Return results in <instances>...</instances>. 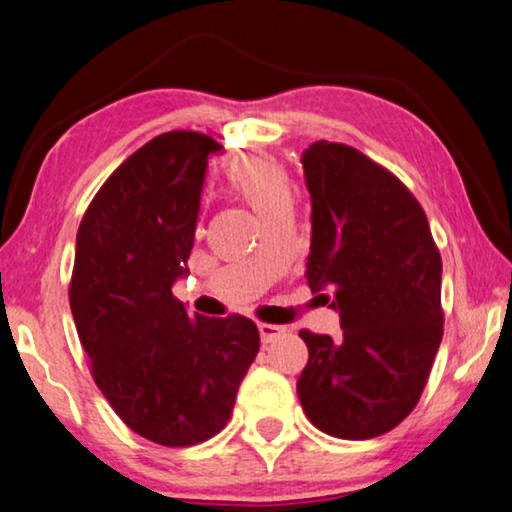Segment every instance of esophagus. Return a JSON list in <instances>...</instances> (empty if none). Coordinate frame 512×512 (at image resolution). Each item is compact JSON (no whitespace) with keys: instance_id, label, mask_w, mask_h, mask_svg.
Segmentation results:
<instances>
[{"instance_id":"1","label":"esophagus","mask_w":512,"mask_h":512,"mask_svg":"<svg viewBox=\"0 0 512 512\" xmlns=\"http://www.w3.org/2000/svg\"><path fill=\"white\" fill-rule=\"evenodd\" d=\"M287 332V329L280 325H271V323H259V336H262V343H273L280 339V336Z\"/></svg>"}]
</instances>
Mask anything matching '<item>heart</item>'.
<instances>
[{
	"label": "heart",
	"mask_w": 512,
	"mask_h": 512,
	"mask_svg": "<svg viewBox=\"0 0 512 512\" xmlns=\"http://www.w3.org/2000/svg\"><path fill=\"white\" fill-rule=\"evenodd\" d=\"M225 183L232 194L253 207L262 219L280 210H291L293 205V180L289 171L264 155L232 160L225 169Z\"/></svg>",
	"instance_id": "1"
}]
</instances>
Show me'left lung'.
Returning <instances> with one entry per match:
<instances>
[{
  "label": "left lung",
  "mask_w": 512,
  "mask_h": 512,
  "mask_svg": "<svg viewBox=\"0 0 512 512\" xmlns=\"http://www.w3.org/2000/svg\"><path fill=\"white\" fill-rule=\"evenodd\" d=\"M311 194L307 282L341 316V339L302 329L298 397L309 422L343 440L397 427L443 341V259L427 214L400 178L348 144L302 153Z\"/></svg>",
  "instance_id": "8db88e82"
}]
</instances>
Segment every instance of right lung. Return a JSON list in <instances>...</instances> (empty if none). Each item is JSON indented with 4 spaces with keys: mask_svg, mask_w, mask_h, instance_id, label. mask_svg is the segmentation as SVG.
Here are the masks:
<instances>
[{
    "mask_svg": "<svg viewBox=\"0 0 512 512\" xmlns=\"http://www.w3.org/2000/svg\"><path fill=\"white\" fill-rule=\"evenodd\" d=\"M221 149L196 131L153 137L112 171L76 235L69 307L92 377L124 424L164 447L219 433L259 352L253 320L189 316L171 293Z\"/></svg>",
    "mask_w": 512,
    "mask_h": 512,
    "instance_id": "1",
    "label": "right lung"
}]
</instances>
